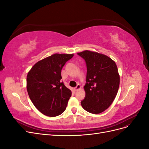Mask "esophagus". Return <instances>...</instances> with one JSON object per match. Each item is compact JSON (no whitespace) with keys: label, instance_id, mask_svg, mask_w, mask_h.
<instances>
[{"label":"esophagus","instance_id":"34e87169","mask_svg":"<svg viewBox=\"0 0 149 149\" xmlns=\"http://www.w3.org/2000/svg\"><path fill=\"white\" fill-rule=\"evenodd\" d=\"M81 88V85L80 84H78L77 86H76V87L74 88V90L76 91H78V90L80 89Z\"/></svg>","mask_w":149,"mask_h":149}]
</instances>
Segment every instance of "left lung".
Listing matches in <instances>:
<instances>
[{
  "mask_svg": "<svg viewBox=\"0 0 149 149\" xmlns=\"http://www.w3.org/2000/svg\"><path fill=\"white\" fill-rule=\"evenodd\" d=\"M87 66L86 96L81 102L84 110L100 114L109 107L118 94L120 76L114 61L104 54L85 50L77 53Z\"/></svg>",
  "mask_w": 149,
  "mask_h": 149,
  "instance_id": "8db88e82",
  "label": "left lung"
}]
</instances>
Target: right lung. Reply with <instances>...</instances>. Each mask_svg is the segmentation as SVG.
<instances>
[{
	"label": "right lung",
	"mask_w": 149,
	"mask_h": 149,
	"mask_svg": "<svg viewBox=\"0 0 149 149\" xmlns=\"http://www.w3.org/2000/svg\"><path fill=\"white\" fill-rule=\"evenodd\" d=\"M74 54L55 53L38 61L26 76V89L35 107L44 115L59 116L63 112L71 91L61 81V70Z\"/></svg>",
	"instance_id": "1"
}]
</instances>
